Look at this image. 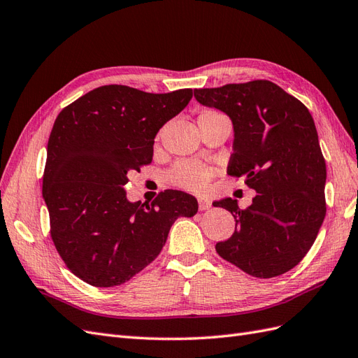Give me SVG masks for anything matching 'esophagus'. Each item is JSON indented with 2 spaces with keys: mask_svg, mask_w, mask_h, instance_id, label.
<instances>
[{
  "mask_svg": "<svg viewBox=\"0 0 358 358\" xmlns=\"http://www.w3.org/2000/svg\"><path fill=\"white\" fill-rule=\"evenodd\" d=\"M212 208V203L209 199L206 197H199V209L200 210H208Z\"/></svg>",
  "mask_w": 358,
  "mask_h": 358,
  "instance_id": "esophagus-1",
  "label": "esophagus"
}]
</instances>
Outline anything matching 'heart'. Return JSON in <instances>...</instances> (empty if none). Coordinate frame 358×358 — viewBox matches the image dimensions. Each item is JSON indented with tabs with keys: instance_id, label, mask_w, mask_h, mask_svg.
<instances>
[{
	"instance_id": "b5f03b06",
	"label": "heart",
	"mask_w": 358,
	"mask_h": 358,
	"mask_svg": "<svg viewBox=\"0 0 358 358\" xmlns=\"http://www.w3.org/2000/svg\"><path fill=\"white\" fill-rule=\"evenodd\" d=\"M216 116H224V115L215 110H203L199 119L216 117ZM212 175H213L212 169L200 164V162L180 161L169 170L167 179L170 183H173V185H176L179 188L188 189V191H203L206 187H208L209 180L212 179Z\"/></svg>"
}]
</instances>
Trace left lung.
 Returning a JSON list of instances; mask_svg holds the SVG:
<instances>
[{"mask_svg":"<svg viewBox=\"0 0 358 358\" xmlns=\"http://www.w3.org/2000/svg\"><path fill=\"white\" fill-rule=\"evenodd\" d=\"M194 96L230 116L234 143L227 173L257 191L246 209L233 199L213 203L236 221L216 252L255 278L288 272L308 254L326 216V159L312 115L270 80L196 90Z\"/></svg>","mask_w":358,"mask_h":358,"instance_id":"obj_1","label":"left lung"}]
</instances>
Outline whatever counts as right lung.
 I'll list each match as a JSON object with an SVG mask.
<instances>
[{
	"instance_id": "add662e5",
	"label": "right lung",
	"mask_w": 358,
	"mask_h": 358,
	"mask_svg": "<svg viewBox=\"0 0 358 358\" xmlns=\"http://www.w3.org/2000/svg\"><path fill=\"white\" fill-rule=\"evenodd\" d=\"M192 90L150 94L104 85L59 112L48 142L43 199L50 237L71 273L92 287L125 284L154 262L179 216L199 203L166 189L152 203L127 200L129 171L152 162L159 128L185 109Z\"/></svg>"
}]
</instances>
